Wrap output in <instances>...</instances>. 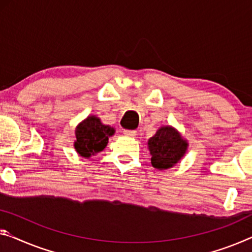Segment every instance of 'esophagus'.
Segmentation results:
<instances>
[{
  "label": "esophagus",
  "instance_id": "obj_1",
  "mask_svg": "<svg viewBox=\"0 0 252 252\" xmlns=\"http://www.w3.org/2000/svg\"><path fill=\"white\" fill-rule=\"evenodd\" d=\"M124 135H126L128 137H135L136 136V131L130 129H124Z\"/></svg>",
  "mask_w": 252,
  "mask_h": 252
}]
</instances>
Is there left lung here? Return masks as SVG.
<instances>
[{
	"mask_svg": "<svg viewBox=\"0 0 252 252\" xmlns=\"http://www.w3.org/2000/svg\"><path fill=\"white\" fill-rule=\"evenodd\" d=\"M151 163L158 170H165L176 165L185 156L188 143L179 131L171 126H162L148 142Z\"/></svg>",
	"mask_w": 252,
	"mask_h": 252,
	"instance_id": "obj_1",
	"label": "left lung"
}]
</instances>
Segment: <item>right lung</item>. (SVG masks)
Here are the masks:
<instances>
[{
	"mask_svg": "<svg viewBox=\"0 0 252 252\" xmlns=\"http://www.w3.org/2000/svg\"><path fill=\"white\" fill-rule=\"evenodd\" d=\"M114 134L113 127L103 125L95 116H89L76 127L74 148L81 157L88 158L101 152L107 146L108 139Z\"/></svg>",
	"mask_w": 252,
	"mask_h": 252,
	"instance_id": "add662e5",
	"label": "right lung"
}]
</instances>
